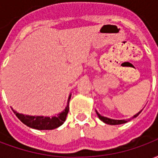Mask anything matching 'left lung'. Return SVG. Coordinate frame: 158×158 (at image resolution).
<instances>
[{"label": "left lung", "instance_id": "left-lung-1", "mask_svg": "<svg viewBox=\"0 0 158 158\" xmlns=\"http://www.w3.org/2000/svg\"><path fill=\"white\" fill-rule=\"evenodd\" d=\"M142 110H140L139 113H137L135 115H134V117H133L132 118H136V117L138 116L139 113L142 112ZM96 114H97V116H98V118H99L101 119L103 123H106V124H110V125H118V124L125 123L130 121V119H131V118H129V119H127V120H124V119H113V118H107V117L102 116V115H101V114H100L96 110Z\"/></svg>", "mask_w": 158, "mask_h": 158}]
</instances>
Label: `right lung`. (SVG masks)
<instances>
[{
    "instance_id": "1",
    "label": "right lung",
    "mask_w": 158,
    "mask_h": 158,
    "mask_svg": "<svg viewBox=\"0 0 158 158\" xmlns=\"http://www.w3.org/2000/svg\"><path fill=\"white\" fill-rule=\"evenodd\" d=\"M71 98V94L69 95L68 99V105L65 107V109L62 113H58L56 116L46 117V116H30V115H25L23 113H18L17 111L12 110L15 115L18 117V118L25 125L32 129H39V130H50L58 128L65 122L67 115L69 113V101Z\"/></svg>"
}]
</instances>
